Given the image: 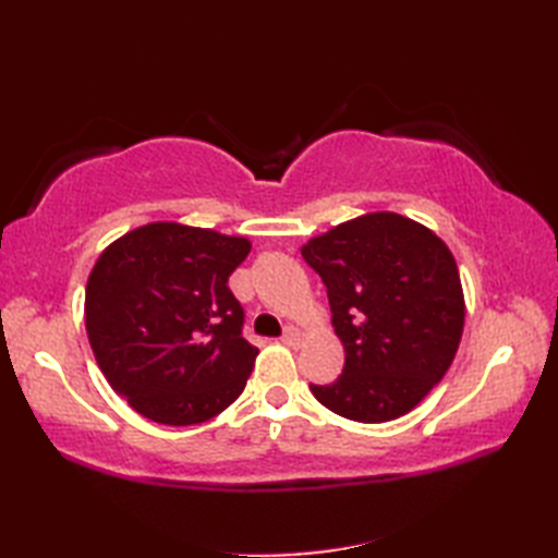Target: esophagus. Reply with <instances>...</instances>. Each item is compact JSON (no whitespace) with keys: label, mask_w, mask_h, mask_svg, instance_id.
<instances>
[{"label":"esophagus","mask_w":558,"mask_h":558,"mask_svg":"<svg viewBox=\"0 0 558 558\" xmlns=\"http://www.w3.org/2000/svg\"><path fill=\"white\" fill-rule=\"evenodd\" d=\"M280 340L286 342L288 348H300V345H302V340H304V336H302V330H300V328L290 326V328H286V333H282V338H280Z\"/></svg>","instance_id":"esophagus-1"}]
</instances>
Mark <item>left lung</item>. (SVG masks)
I'll list each match as a JSON object with an SVG mask.
<instances>
[{"label":"left lung","instance_id":"left-lung-1","mask_svg":"<svg viewBox=\"0 0 558 558\" xmlns=\"http://www.w3.org/2000/svg\"><path fill=\"white\" fill-rule=\"evenodd\" d=\"M322 276L345 348L338 381L312 393L345 420L378 424L420 405L453 362L465 298L441 236L390 210L366 213L302 246Z\"/></svg>","mask_w":558,"mask_h":558}]
</instances>
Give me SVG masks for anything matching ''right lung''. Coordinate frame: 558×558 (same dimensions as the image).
I'll return each instance as SVG.
<instances>
[{
  "label": "right lung",
  "mask_w": 558,
  "mask_h": 558,
  "mask_svg": "<svg viewBox=\"0 0 558 558\" xmlns=\"http://www.w3.org/2000/svg\"><path fill=\"white\" fill-rule=\"evenodd\" d=\"M246 236L148 222L98 256L86 286V333L100 372L138 414L201 424L240 398L258 350L228 288Z\"/></svg>",
  "instance_id": "right-lung-1"
}]
</instances>
